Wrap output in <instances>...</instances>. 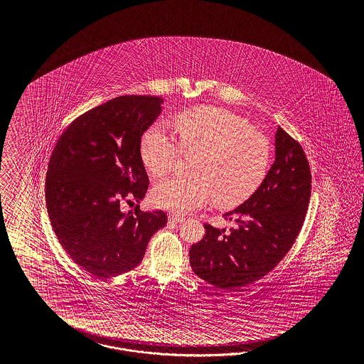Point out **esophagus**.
<instances>
[{"label": "esophagus", "mask_w": 364, "mask_h": 364, "mask_svg": "<svg viewBox=\"0 0 364 364\" xmlns=\"http://www.w3.org/2000/svg\"><path fill=\"white\" fill-rule=\"evenodd\" d=\"M184 220H186V218H184V216H180V215H177V213H169V215H168V221H169V223L178 224V223H181V221Z\"/></svg>", "instance_id": "obj_1"}]
</instances>
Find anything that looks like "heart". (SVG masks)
Returning a JSON list of instances; mask_svg holds the SVG:
<instances>
[{"mask_svg":"<svg viewBox=\"0 0 364 364\" xmlns=\"http://www.w3.org/2000/svg\"><path fill=\"white\" fill-rule=\"evenodd\" d=\"M176 139L156 124L141 137L144 164L156 177L166 176L181 152L193 156V176L171 177L154 189L160 208L187 213L213 198L220 207H233L250 198L264 180L271 144L263 133L228 110L198 107L175 119Z\"/></svg>","mask_w":364,"mask_h":364,"instance_id":"obj_1","label":"heart"}]
</instances>
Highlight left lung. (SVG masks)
Returning a JSON list of instances; mask_svg holds the SVG:
<instances>
[{
  "label": "left lung",
  "instance_id": "8db88e82",
  "mask_svg": "<svg viewBox=\"0 0 364 364\" xmlns=\"http://www.w3.org/2000/svg\"><path fill=\"white\" fill-rule=\"evenodd\" d=\"M263 183L236 210L224 215L230 231L204 224L205 235L189 250L193 272L210 284L236 291L272 271L303 227L311 196V169L301 145L283 128Z\"/></svg>",
  "mask_w": 364,
  "mask_h": 364
}]
</instances>
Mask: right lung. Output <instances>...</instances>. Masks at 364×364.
I'll list each match as a JSON object with an SVG mask.
<instances>
[{
  "label": "right lung",
  "instance_id": "1",
  "mask_svg": "<svg viewBox=\"0 0 364 364\" xmlns=\"http://www.w3.org/2000/svg\"><path fill=\"white\" fill-rule=\"evenodd\" d=\"M161 104L156 96L109 100L78 116L55 143L45 180L48 215L66 254L93 276L137 267L168 221L163 210H120L122 201L140 203L146 193L141 136Z\"/></svg>",
  "mask_w": 364,
  "mask_h": 364
}]
</instances>
